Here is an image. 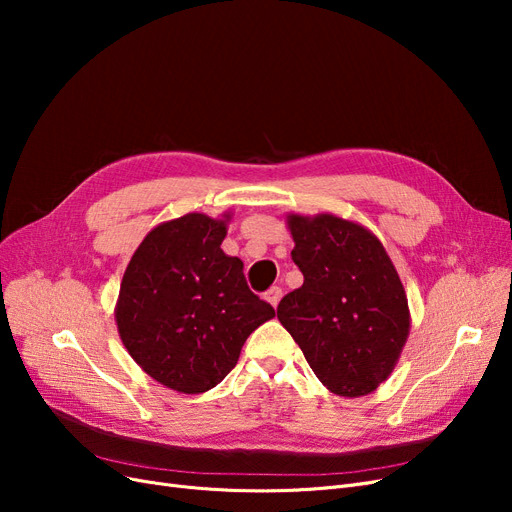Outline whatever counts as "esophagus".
Instances as JSON below:
<instances>
[{"label": "esophagus", "mask_w": 512, "mask_h": 512, "mask_svg": "<svg viewBox=\"0 0 512 512\" xmlns=\"http://www.w3.org/2000/svg\"><path fill=\"white\" fill-rule=\"evenodd\" d=\"M265 299H267L273 307H277V303H280V299H282V288H280V286L269 288L267 294H265Z\"/></svg>", "instance_id": "esophagus-1"}]
</instances>
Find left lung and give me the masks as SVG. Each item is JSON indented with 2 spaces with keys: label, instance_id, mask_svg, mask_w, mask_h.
<instances>
[{
  "label": "left lung",
  "instance_id": "1",
  "mask_svg": "<svg viewBox=\"0 0 512 512\" xmlns=\"http://www.w3.org/2000/svg\"><path fill=\"white\" fill-rule=\"evenodd\" d=\"M303 286L277 318L335 395L363 397L391 376L410 335L404 284L365 226L333 213L286 215Z\"/></svg>",
  "mask_w": 512,
  "mask_h": 512
}]
</instances>
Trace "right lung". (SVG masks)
<instances>
[{
	"mask_svg": "<svg viewBox=\"0 0 512 512\" xmlns=\"http://www.w3.org/2000/svg\"><path fill=\"white\" fill-rule=\"evenodd\" d=\"M230 213H185L147 232L123 273L115 322L147 376L198 395L237 365L245 339L275 309L247 288L243 262L222 252Z\"/></svg>",
	"mask_w": 512,
	"mask_h": 512,
	"instance_id": "1",
	"label": "right lung"
}]
</instances>
